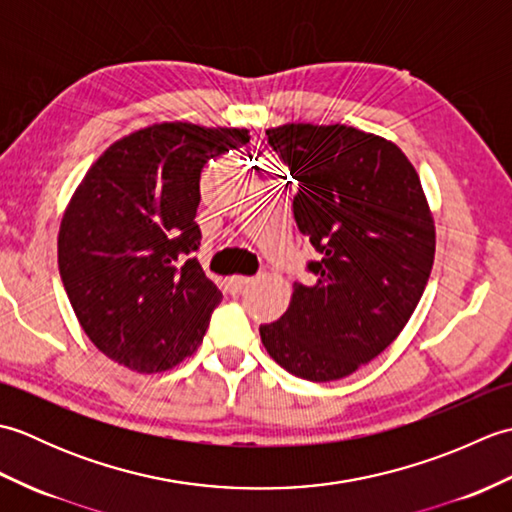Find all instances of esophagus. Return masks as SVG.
Returning a JSON list of instances; mask_svg holds the SVG:
<instances>
[{
	"mask_svg": "<svg viewBox=\"0 0 512 512\" xmlns=\"http://www.w3.org/2000/svg\"><path fill=\"white\" fill-rule=\"evenodd\" d=\"M250 281H253V277H231L228 279V288H231V292H239L244 286H248Z\"/></svg>",
	"mask_w": 512,
	"mask_h": 512,
	"instance_id": "34e87169",
	"label": "esophagus"
}]
</instances>
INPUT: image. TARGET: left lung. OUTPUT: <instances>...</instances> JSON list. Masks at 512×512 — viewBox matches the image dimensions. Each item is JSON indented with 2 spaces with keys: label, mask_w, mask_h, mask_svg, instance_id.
Wrapping results in <instances>:
<instances>
[{
  "label": "left lung",
  "mask_w": 512,
  "mask_h": 512,
  "mask_svg": "<svg viewBox=\"0 0 512 512\" xmlns=\"http://www.w3.org/2000/svg\"><path fill=\"white\" fill-rule=\"evenodd\" d=\"M268 145L295 178L297 228L319 259L286 314L259 325L268 354L328 383L394 343L427 286L436 226L416 169L389 140L347 125L290 123Z\"/></svg>",
  "instance_id": "left-lung-1"
}]
</instances>
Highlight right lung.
Instances as JSON below:
<instances>
[{"label":"right lung","instance_id":"obj_1","mask_svg":"<svg viewBox=\"0 0 512 512\" xmlns=\"http://www.w3.org/2000/svg\"><path fill=\"white\" fill-rule=\"evenodd\" d=\"M248 140L246 129L160 123L85 173L61 222L59 273L81 328L118 365L156 374L198 350L222 301L193 257L200 178Z\"/></svg>","mask_w":512,"mask_h":512}]
</instances>
